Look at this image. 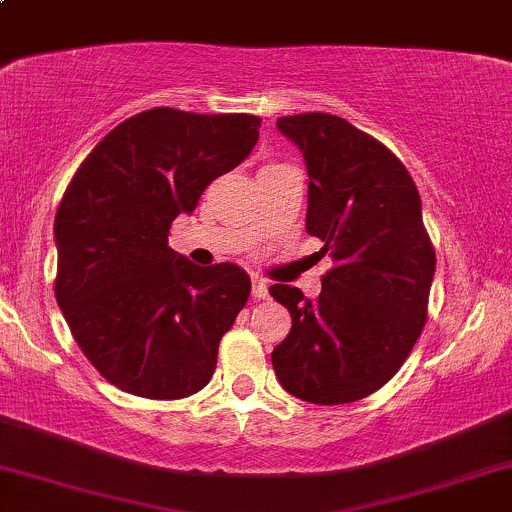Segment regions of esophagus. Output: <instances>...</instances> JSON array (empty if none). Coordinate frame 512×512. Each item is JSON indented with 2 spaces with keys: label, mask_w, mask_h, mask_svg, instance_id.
<instances>
[{
  "label": "esophagus",
  "mask_w": 512,
  "mask_h": 512,
  "mask_svg": "<svg viewBox=\"0 0 512 512\" xmlns=\"http://www.w3.org/2000/svg\"><path fill=\"white\" fill-rule=\"evenodd\" d=\"M269 296V286L262 276H252V298L262 301V298Z\"/></svg>",
  "instance_id": "34e87169"
}]
</instances>
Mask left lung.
I'll use <instances>...</instances> for the list:
<instances>
[{
	"mask_svg": "<svg viewBox=\"0 0 512 512\" xmlns=\"http://www.w3.org/2000/svg\"><path fill=\"white\" fill-rule=\"evenodd\" d=\"M276 127L303 154L305 231L332 250L334 269L317 301L296 286L269 289L291 313L274 373L303 402H356L397 373L424 330L436 252L419 190L390 149L344 117L291 115Z\"/></svg>",
	"mask_w": 512,
	"mask_h": 512,
	"instance_id": "8db88e82",
	"label": "left lung"
}]
</instances>
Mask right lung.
<instances>
[{
	"instance_id": "right-lung-1",
	"label": "right lung",
	"mask_w": 512,
	"mask_h": 512,
	"mask_svg": "<svg viewBox=\"0 0 512 512\" xmlns=\"http://www.w3.org/2000/svg\"><path fill=\"white\" fill-rule=\"evenodd\" d=\"M260 125L243 113L144 110L105 134L64 192L57 305L88 361L129 395L180 399L214 375L250 276L233 262L197 267L168 231L250 154Z\"/></svg>"
}]
</instances>
